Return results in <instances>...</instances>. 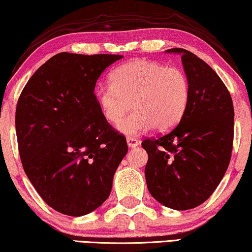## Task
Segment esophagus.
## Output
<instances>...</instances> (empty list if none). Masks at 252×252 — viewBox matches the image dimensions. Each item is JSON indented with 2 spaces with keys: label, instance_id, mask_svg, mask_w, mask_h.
Listing matches in <instances>:
<instances>
[{
  "label": "esophagus",
  "instance_id": "obj_1",
  "mask_svg": "<svg viewBox=\"0 0 252 252\" xmlns=\"http://www.w3.org/2000/svg\"><path fill=\"white\" fill-rule=\"evenodd\" d=\"M126 144H128L129 148H136V146H138L139 142L138 139L133 138V137H128V138H126Z\"/></svg>",
  "mask_w": 252,
  "mask_h": 252
}]
</instances>
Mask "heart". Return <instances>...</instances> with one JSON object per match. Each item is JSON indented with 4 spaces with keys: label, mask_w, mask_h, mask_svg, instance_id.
<instances>
[{
    "label": "heart",
    "mask_w": 252,
    "mask_h": 252,
    "mask_svg": "<svg viewBox=\"0 0 252 252\" xmlns=\"http://www.w3.org/2000/svg\"><path fill=\"white\" fill-rule=\"evenodd\" d=\"M110 84L100 86L95 101L102 116L126 136H137L154 126L171 129L184 116L190 98V85L185 72L148 59H133L114 69Z\"/></svg>",
    "instance_id": "obj_1"
}]
</instances>
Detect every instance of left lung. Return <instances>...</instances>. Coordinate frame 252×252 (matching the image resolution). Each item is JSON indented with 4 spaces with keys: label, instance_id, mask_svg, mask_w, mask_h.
Returning a JSON list of instances; mask_svg holds the SVG:
<instances>
[{
    "label": "left lung",
    "instance_id": "8db88e82",
    "mask_svg": "<svg viewBox=\"0 0 252 252\" xmlns=\"http://www.w3.org/2000/svg\"><path fill=\"white\" fill-rule=\"evenodd\" d=\"M181 56L190 85L187 109L176 128L145 139V179L150 194L176 211L200 206L221 183L231 158L234 106L223 81L208 63L184 49Z\"/></svg>",
    "mask_w": 252,
    "mask_h": 252
}]
</instances>
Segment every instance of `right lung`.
Here are the masks:
<instances>
[{
	"label": "right lung",
	"instance_id": "1",
	"mask_svg": "<svg viewBox=\"0 0 252 252\" xmlns=\"http://www.w3.org/2000/svg\"><path fill=\"white\" fill-rule=\"evenodd\" d=\"M122 58L58 53L33 73L18 98L15 123L24 172L62 214L82 216L102 205L128 152L94 94L101 73Z\"/></svg>",
	"mask_w": 252,
	"mask_h": 252
}]
</instances>
